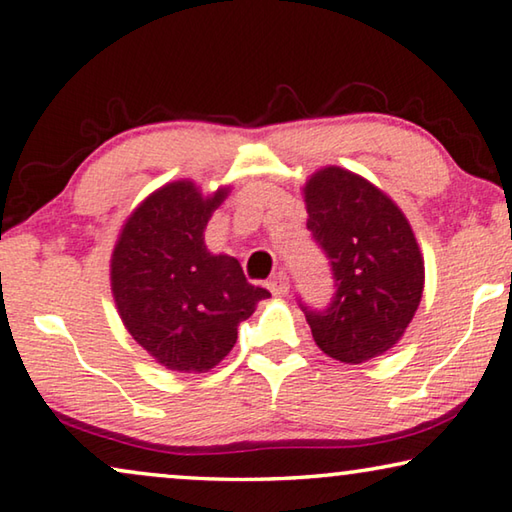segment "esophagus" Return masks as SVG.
<instances>
[{
    "label": "esophagus",
    "mask_w": 512,
    "mask_h": 512,
    "mask_svg": "<svg viewBox=\"0 0 512 512\" xmlns=\"http://www.w3.org/2000/svg\"><path fill=\"white\" fill-rule=\"evenodd\" d=\"M269 289L275 296H287L289 294V275L287 273H275L269 280Z\"/></svg>",
    "instance_id": "esophagus-1"
}]
</instances>
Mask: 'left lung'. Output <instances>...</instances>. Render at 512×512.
<instances>
[{
	"mask_svg": "<svg viewBox=\"0 0 512 512\" xmlns=\"http://www.w3.org/2000/svg\"><path fill=\"white\" fill-rule=\"evenodd\" d=\"M307 230L326 255L335 294L298 300L323 353L360 364L399 342L424 291V259L401 209L383 191L330 166L305 186Z\"/></svg>",
	"mask_w": 512,
	"mask_h": 512,
	"instance_id": "left-lung-1",
	"label": "left lung"
}]
</instances>
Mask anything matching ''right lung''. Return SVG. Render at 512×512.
<instances>
[{"label": "right lung", "instance_id": "add662e5", "mask_svg": "<svg viewBox=\"0 0 512 512\" xmlns=\"http://www.w3.org/2000/svg\"><path fill=\"white\" fill-rule=\"evenodd\" d=\"M173 182L129 216L111 259L120 319L154 360L207 371L237 344V328L271 294L250 285L234 257L205 248V227L225 198Z\"/></svg>", "mask_w": 512, "mask_h": 512}]
</instances>
